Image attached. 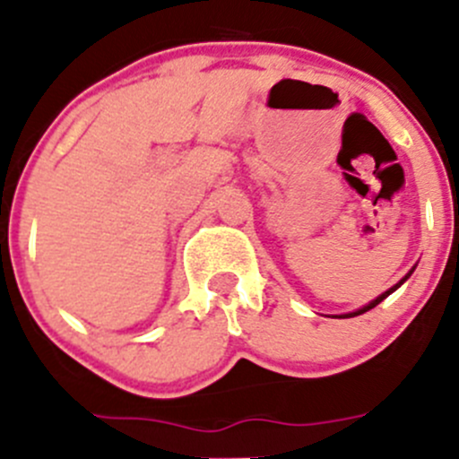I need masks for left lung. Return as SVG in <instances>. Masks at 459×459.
<instances>
[{
    "label": "left lung",
    "mask_w": 459,
    "mask_h": 459,
    "mask_svg": "<svg viewBox=\"0 0 459 459\" xmlns=\"http://www.w3.org/2000/svg\"><path fill=\"white\" fill-rule=\"evenodd\" d=\"M413 271H415V268H413ZM413 271H411V273H413ZM411 273H409V275H406V277H404V280H402V281H400V284H395V286H393V289H388V290H386V293H382V295H379V298H377V299H373V302H371V304H367V307H364V308H359V311H355V313H349V316H344V317H355V316H362V313L371 311V308H375V307H377V304H379V302H382V299H386V298H388V295H391V293H393V290H395V289H400V286H402V284H404V281H406V280H409V277H411Z\"/></svg>",
    "instance_id": "1"
}]
</instances>
